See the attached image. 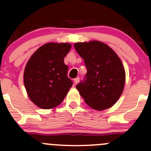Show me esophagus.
Masks as SVG:
<instances>
[{
    "label": "esophagus",
    "mask_w": 151,
    "mask_h": 151,
    "mask_svg": "<svg viewBox=\"0 0 151 151\" xmlns=\"http://www.w3.org/2000/svg\"><path fill=\"white\" fill-rule=\"evenodd\" d=\"M79 81H80V77H77V78H75V79H74V84L77 85V83H79Z\"/></svg>",
    "instance_id": "34e87169"
}]
</instances>
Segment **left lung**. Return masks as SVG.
Here are the masks:
<instances>
[{"label":"left lung","instance_id":"left-lung-1","mask_svg":"<svg viewBox=\"0 0 151 151\" xmlns=\"http://www.w3.org/2000/svg\"><path fill=\"white\" fill-rule=\"evenodd\" d=\"M74 46L87 68L85 79L76 86L85 103L99 111L113 106L122 94L126 80L121 59L112 48L99 41Z\"/></svg>","mask_w":151,"mask_h":151}]
</instances>
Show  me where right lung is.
I'll return each mask as SVG.
<instances>
[{
  "label": "right lung",
  "mask_w": 151,
  "mask_h": 151,
  "mask_svg": "<svg viewBox=\"0 0 151 151\" xmlns=\"http://www.w3.org/2000/svg\"><path fill=\"white\" fill-rule=\"evenodd\" d=\"M71 48L68 43H47L30 57L24 71V85L36 106L52 109L63 101L73 82L67 76L64 58Z\"/></svg>",
  "instance_id": "right-lung-1"
}]
</instances>
